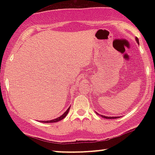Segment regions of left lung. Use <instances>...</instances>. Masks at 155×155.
<instances>
[{
    "label": "left lung",
    "mask_w": 155,
    "mask_h": 155,
    "mask_svg": "<svg viewBox=\"0 0 155 155\" xmlns=\"http://www.w3.org/2000/svg\"><path fill=\"white\" fill-rule=\"evenodd\" d=\"M136 41H137V43L139 44V41H138V38H136ZM96 114H97V115H99V114H97V112H95ZM101 117H103V118H105V119H117L119 118V117H106V116H104V115H101Z\"/></svg>",
    "instance_id": "left-lung-1"
}]
</instances>
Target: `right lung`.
Listing matches in <instances>:
<instances>
[{
    "instance_id": "add662e5",
    "label": "right lung",
    "mask_w": 155,
    "mask_h": 155,
    "mask_svg": "<svg viewBox=\"0 0 155 155\" xmlns=\"http://www.w3.org/2000/svg\"><path fill=\"white\" fill-rule=\"evenodd\" d=\"M70 108L71 106H69L68 108L65 111V112H64L63 114H62L61 116H60L59 117H58V118L56 119H54V120H48V121H41V122H45V123H53V122H59V121L63 120L64 118H65V117H66V115L68 114V113L69 110H70Z\"/></svg>"
}]
</instances>
